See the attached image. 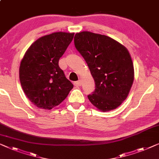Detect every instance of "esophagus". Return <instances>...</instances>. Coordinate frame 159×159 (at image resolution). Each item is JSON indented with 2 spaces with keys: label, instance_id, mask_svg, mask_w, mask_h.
I'll return each mask as SVG.
<instances>
[{
  "label": "esophagus",
  "instance_id": "obj_1",
  "mask_svg": "<svg viewBox=\"0 0 159 159\" xmlns=\"http://www.w3.org/2000/svg\"><path fill=\"white\" fill-rule=\"evenodd\" d=\"M81 84H82L81 80H78V81L74 82V85L76 86H81Z\"/></svg>",
  "mask_w": 159,
  "mask_h": 159
}]
</instances>
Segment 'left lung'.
Returning a JSON list of instances; mask_svg holds the SVG:
<instances>
[{
    "label": "left lung",
    "mask_w": 159,
    "mask_h": 159,
    "mask_svg": "<svg viewBox=\"0 0 159 159\" xmlns=\"http://www.w3.org/2000/svg\"><path fill=\"white\" fill-rule=\"evenodd\" d=\"M74 44L95 81L89 101L104 112L117 109L127 99L134 80L129 51L112 38L86 31L75 34Z\"/></svg>",
    "instance_id": "left-lung-1"
}]
</instances>
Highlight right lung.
<instances>
[{
	"label": "right lung",
	"instance_id": "obj_1",
	"mask_svg": "<svg viewBox=\"0 0 159 159\" xmlns=\"http://www.w3.org/2000/svg\"><path fill=\"white\" fill-rule=\"evenodd\" d=\"M74 33L54 32L39 38L22 58L19 79L26 97L38 108L51 109L68 97L73 85L58 66Z\"/></svg>",
	"mask_w": 159,
	"mask_h": 159
}]
</instances>
